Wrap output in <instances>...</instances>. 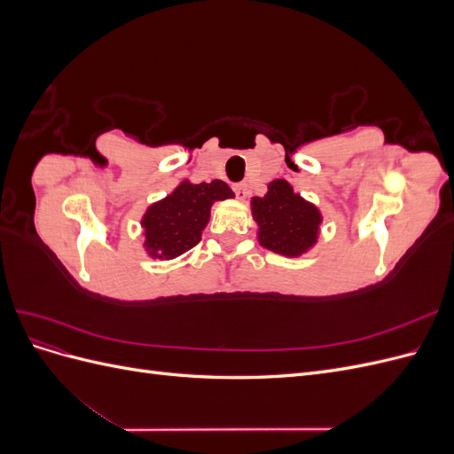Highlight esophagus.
<instances>
[{
    "instance_id": "34e87169",
    "label": "esophagus",
    "mask_w": 454,
    "mask_h": 454,
    "mask_svg": "<svg viewBox=\"0 0 454 454\" xmlns=\"http://www.w3.org/2000/svg\"><path fill=\"white\" fill-rule=\"evenodd\" d=\"M232 191H235L239 199H244L246 197V184H235L232 185Z\"/></svg>"
}]
</instances>
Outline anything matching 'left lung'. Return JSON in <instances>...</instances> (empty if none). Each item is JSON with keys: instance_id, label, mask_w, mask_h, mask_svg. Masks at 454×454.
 Wrapping results in <instances>:
<instances>
[{"instance_id": "left-lung-1", "label": "left lung", "mask_w": 454, "mask_h": 454, "mask_svg": "<svg viewBox=\"0 0 454 454\" xmlns=\"http://www.w3.org/2000/svg\"><path fill=\"white\" fill-rule=\"evenodd\" d=\"M254 219L259 225V242L270 252L299 255L316 242L320 212L294 193L286 180H274L265 197H254Z\"/></svg>"}]
</instances>
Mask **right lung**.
<instances>
[{
    "instance_id": "obj_1",
    "label": "right lung",
    "mask_w": 454,
    "mask_h": 454,
    "mask_svg": "<svg viewBox=\"0 0 454 454\" xmlns=\"http://www.w3.org/2000/svg\"><path fill=\"white\" fill-rule=\"evenodd\" d=\"M231 197V187L222 180L197 185L184 182L172 195L149 206L142 219L149 255L174 259L193 248L208 223L212 204Z\"/></svg>"
}]
</instances>
